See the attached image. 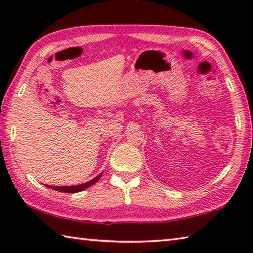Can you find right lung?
Returning a JSON list of instances; mask_svg holds the SVG:
<instances>
[{
	"label": "right lung",
	"mask_w": 253,
	"mask_h": 253,
	"mask_svg": "<svg viewBox=\"0 0 253 253\" xmlns=\"http://www.w3.org/2000/svg\"><path fill=\"white\" fill-rule=\"evenodd\" d=\"M102 174H99L97 177H95L91 181H89L87 183H84V184H80V185H75V186H49L50 188H52V190L55 191H59V192H62V193H77V192H81L85 190V188L90 187L93 184L97 183L99 181V178L101 177Z\"/></svg>",
	"instance_id": "right-lung-1"
}]
</instances>
